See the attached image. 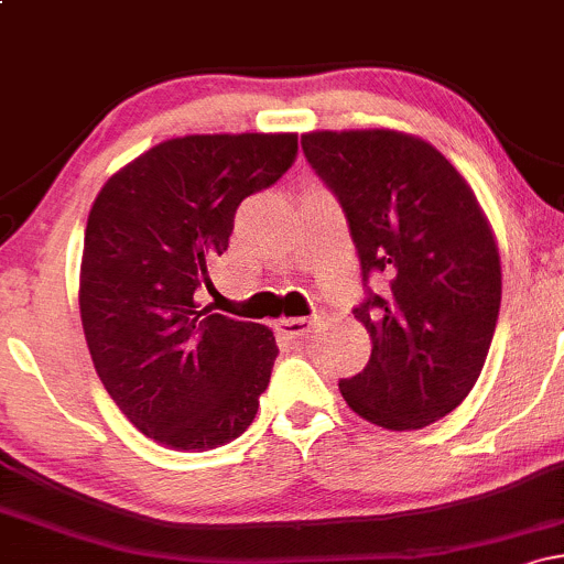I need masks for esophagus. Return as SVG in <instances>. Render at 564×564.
I'll use <instances>...</instances> for the list:
<instances>
[{"instance_id": "obj_1", "label": "esophagus", "mask_w": 564, "mask_h": 564, "mask_svg": "<svg viewBox=\"0 0 564 564\" xmlns=\"http://www.w3.org/2000/svg\"><path fill=\"white\" fill-rule=\"evenodd\" d=\"M323 321V313H315L313 318H286V321H278V332L286 334L289 339H302L313 332L315 326Z\"/></svg>"}]
</instances>
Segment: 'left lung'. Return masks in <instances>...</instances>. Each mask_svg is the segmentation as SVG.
<instances>
[{"label": "left lung", "instance_id": "1", "mask_svg": "<svg viewBox=\"0 0 564 564\" xmlns=\"http://www.w3.org/2000/svg\"><path fill=\"white\" fill-rule=\"evenodd\" d=\"M302 151L341 204L364 275L352 313L373 349L339 381L341 398L384 430H422L462 405L488 358L501 307L494 232L430 142L390 129L310 132Z\"/></svg>", "mask_w": 564, "mask_h": 564}]
</instances>
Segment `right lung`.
I'll return each mask as SVG.
<instances>
[{"label":"right lung","mask_w":564,"mask_h":564,"mask_svg":"<svg viewBox=\"0 0 564 564\" xmlns=\"http://www.w3.org/2000/svg\"><path fill=\"white\" fill-rule=\"evenodd\" d=\"M296 134L159 142L97 193L84 232L82 326L102 387L142 435L212 451L254 422L278 358L260 323L198 307L243 198L296 161Z\"/></svg>","instance_id":"add662e5"}]
</instances>
